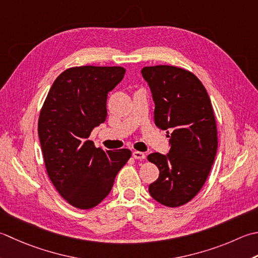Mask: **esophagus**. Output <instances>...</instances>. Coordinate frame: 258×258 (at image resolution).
Wrapping results in <instances>:
<instances>
[{
    "label": "esophagus",
    "instance_id": "34e87169",
    "mask_svg": "<svg viewBox=\"0 0 258 258\" xmlns=\"http://www.w3.org/2000/svg\"><path fill=\"white\" fill-rule=\"evenodd\" d=\"M133 158L136 160H143V159H145V153L140 152V151H134Z\"/></svg>",
    "mask_w": 258,
    "mask_h": 258
}]
</instances>
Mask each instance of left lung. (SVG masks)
<instances>
[{
  "label": "left lung",
  "instance_id": "left-lung-1",
  "mask_svg": "<svg viewBox=\"0 0 258 258\" xmlns=\"http://www.w3.org/2000/svg\"><path fill=\"white\" fill-rule=\"evenodd\" d=\"M141 73L152 93L155 125L171 132L169 153L148 156L160 170L149 192L173 208L195 198L208 178L218 146L214 109L205 86L188 70L160 64Z\"/></svg>",
  "mask_w": 258,
  "mask_h": 258
}]
</instances>
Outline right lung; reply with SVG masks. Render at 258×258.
Listing matches in <instances>:
<instances>
[{"instance_id": "1", "label": "right lung", "mask_w": 258, "mask_h": 258, "mask_svg": "<svg viewBox=\"0 0 258 258\" xmlns=\"http://www.w3.org/2000/svg\"><path fill=\"white\" fill-rule=\"evenodd\" d=\"M125 75L123 67H73L60 74L39 116L38 133L50 180L68 204L90 209L113 188L132 155L127 149L104 151L88 140L107 117V95Z\"/></svg>"}]
</instances>
